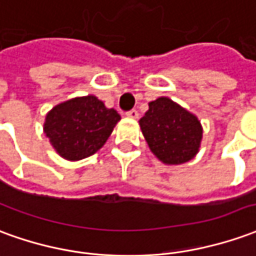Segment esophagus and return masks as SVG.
Listing matches in <instances>:
<instances>
[{"label":"esophagus","mask_w":256,"mask_h":256,"mask_svg":"<svg viewBox=\"0 0 256 256\" xmlns=\"http://www.w3.org/2000/svg\"><path fill=\"white\" fill-rule=\"evenodd\" d=\"M126 116L130 118V119H137V118H138V112H137L136 110H128V112H126Z\"/></svg>","instance_id":"obj_1"}]
</instances>
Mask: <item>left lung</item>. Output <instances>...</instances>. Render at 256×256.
Returning a JSON list of instances; mask_svg holds the SVG:
<instances>
[{
	"label": "left lung",
	"mask_w": 256,
	"mask_h": 256,
	"mask_svg": "<svg viewBox=\"0 0 256 256\" xmlns=\"http://www.w3.org/2000/svg\"><path fill=\"white\" fill-rule=\"evenodd\" d=\"M138 123L151 152L165 165L186 164L196 158L201 148V122L170 98L151 101Z\"/></svg>",
	"instance_id": "obj_1"
}]
</instances>
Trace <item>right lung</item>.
<instances>
[{"mask_svg":"<svg viewBox=\"0 0 256 256\" xmlns=\"http://www.w3.org/2000/svg\"><path fill=\"white\" fill-rule=\"evenodd\" d=\"M120 115L96 96L74 97L46 115L42 132L55 152L66 160H82L101 150Z\"/></svg>","mask_w":256,"mask_h":256,"instance_id":"1","label":"right lung"}]
</instances>
